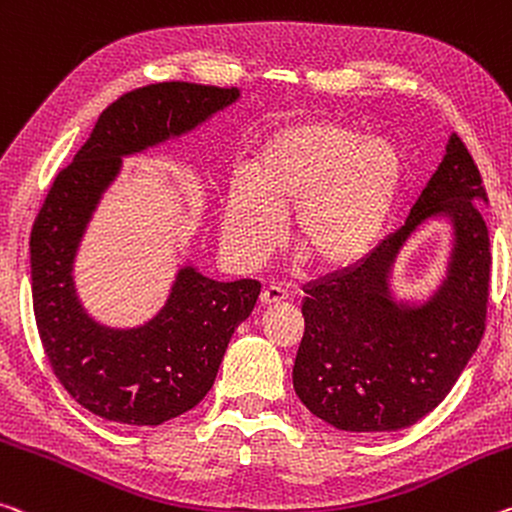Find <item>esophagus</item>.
<instances>
[{"label":"esophagus","mask_w":512,"mask_h":512,"mask_svg":"<svg viewBox=\"0 0 512 512\" xmlns=\"http://www.w3.org/2000/svg\"><path fill=\"white\" fill-rule=\"evenodd\" d=\"M287 298H289L287 291L282 289V287H275V285L264 287L262 296H259V300H262V305H278V303H282V300H287Z\"/></svg>","instance_id":"1"}]
</instances>
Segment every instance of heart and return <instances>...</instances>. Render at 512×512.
<instances>
[{"instance_id":"b5f03b06","label":"heart","mask_w":512,"mask_h":512,"mask_svg":"<svg viewBox=\"0 0 512 512\" xmlns=\"http://www.w3.org/2000/svg\"><path fill=\"white\" fill-rule=\"evenodd\" d=\"M405 159L387 136L337 120H298L264 136L246 175L227 184L223 243L237 262L262 264L291 237L321 271L364 262L399 202Z\"/></svg>"}]
</instances>
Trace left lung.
<instances>
[{
	"label": "left lung",
	"mask_w": 512,
	"mask_h": 512,
	"mask_svg": "<svg viewBox=\"0 0 512 512\" xmlns=\"http://www.w3.org/2000/svg\"><path fill=\"white\" fill-rule=\"evenodd\" d=\"M483 205L481 173L451 134L405 225L358 266L305 287L294 389L314 417L348 433H389L444 401L485 330L492 257ZM433 217L454 232L445 280L421 304L396 301L388 285L395 257Z\"/></svg>",
	"instance_id": "1"
}]
</instances>
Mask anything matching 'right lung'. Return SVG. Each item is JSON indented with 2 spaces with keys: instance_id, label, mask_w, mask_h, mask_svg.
I'll use <instances>...</instances> for the list:
<instances>
[{
  "instance_id": "right-lung-1",
  "label": "right lung",
  "mask_w": 512,
  "mask_h": 512,
  "mask_svg": "<svg viewBox=\"0 0 512 512\" xmlns=\"http://www.w3.org/2000/svg\"><path fill=\"white\" fill-rule=\"evenodd\" d=\"M239 95V88L164 81L118 97L36 216L29 250L40 342L59 383L97 417L159 426L189 412L212 389L234 330L257 303V280L218 282L186 264L150 321L109 328L88 316L72 278L86 225L123 157L193 132Z\"/></svg>"
}]
</instances>
